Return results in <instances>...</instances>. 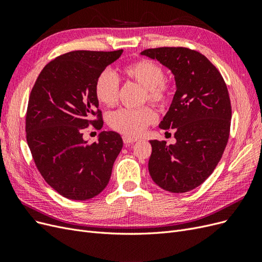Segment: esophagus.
<instances>
[{
    "instance_id": "34e87169",
    "label": "esophagus",
    "mask_w": 262,
    "mask_h": 262,
    "mask_svg": "<svg viewBox=\"0 0 262 262\" xmlns=\"http://www.w3.org/2000/svg\"><path fill=\"white\" fill-rule=\"evenodd\" d=\"M122 140L125 144H132V143H134V142L138 141L137 138H132V137H128V136H123Z\"/></svg>"
}]
</instances>
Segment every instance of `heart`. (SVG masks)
Listing matches in <instances>:
<instances>
[{"mask_svg": "<svg viewBox=\"0 0 262 262\" xmlns=\"http://www.w3.org/2000/svg\"><path fill=\"white\" fill-rule=\"evenodd\" d=\"M123 74L137 82L145 90L150 102L156 105H165L170 96L169 85L164 78V71L157 63L141 59L123 68ZM118 76L109 70H105L98 75L95 83V95L101 105L113 107L119 98ZM156 121V114L150 107L140 109H119L108 115V123L118 132L128 137H139L149 124Z\"/></svg>", "mask_w": 262, "mask_h": 262, "instance_id": "obj_1", "label": "heart"}]
</instances>
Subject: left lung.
I'll return each instance as SVG.
<instances>
[{
  "mask_svg": "<svg viewBox=\"0 0 262 262\" xmlns=\"http://www.w3.org/2000/svg\"><path fill=\"white\" fill-rule=\"evenodd\" d=\"M175 76L176 93L160 123L175 130L176 143L150 140L148 171L166 191L184 193L199 187L215 169L226 147L232 107L219 70L195 50L182 47L146 49Z\"/></svg>",
  "mask_w": 262,
  "mask_h": 262,
  "instance_id": "left-lung-1",
  "label": "left lung"
}]
</instances>
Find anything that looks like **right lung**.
Segmentation results:
<instances>
[{
	"label": "right lung",
	"mask_w": 262,
	"mask_h": 262,
	"mask_svg": "<svg viewBox=\"0 0 262 262\" xmlns=\"http://www.w3.org/2000/svg\"><path fill=\"white\" fill-rule=\"evenodd\" d=\"M122 52L78 50L62 54L42 69L31 90L27 143L47 184L68 199L85 201L99 194L122 148L120 134L114 131L100 132L97 142L91 144L83 139L90 124L101 129L95 83Z\"/></svg>",
	"instance_id": "obj_1"
}]
</instances>
